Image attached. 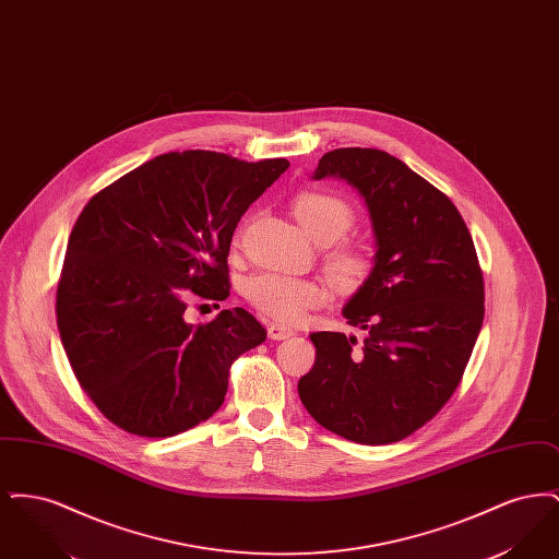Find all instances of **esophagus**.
<instances>
[{"label": "esophagus", "instance_id": "esophagus-1", "mask_svg": "<svg viewBox=\"0 0 559 559\" xmlns=\"http://www.w3.org/2000/svg\"><path fill=\"white\" fill-rule=\"evenodd\" d=\"M293 335V329L285 326V324H278V322H270L267 324V337L274 340V342H283V340H289Z\"/></svg>", "mask_w": 559, "mask_h": 559}]
</instances>
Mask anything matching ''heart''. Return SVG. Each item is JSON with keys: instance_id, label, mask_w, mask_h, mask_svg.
<instances>
[{"instance_id": "1", "label": "heart", "mask_w": 559, "mask_h": 559, "mask_svg": "<svg viewBox=\"0 0 559 559\" xmlns=\"http://www.w3.org/2000/svg\"><path fill=\"white\" fill-rule=\"evenodd\" d=\"M293 213L306 235L320 245L342 239L354 222V213L346 201L331 192H301L293 201ZM326 267L337 285L349 289L367 278L371 260L362 249L344 245L326 255ZM245 295L260 312L281 322H297L308 310L326 301V289L319 281L278 272H264L249 278Z\"/></svg>"}]
</instances>
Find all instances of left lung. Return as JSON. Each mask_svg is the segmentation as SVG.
I'll return each mask as SVG.
<instances>
[{
	"label": "left lung",
	"mask_w": 559,
	"mask_h": 559,
	"mask_svg": "<svg viewBox=\"0 0 559 559\" xmlns=\"http://www.w3.org/2000/svg\"><path fill=\"white\" fill-rule=\"evenodd\" d=\"M354 188L371 219V274L342 314L367 331H320L312 371L297 383L306 411L358 444L411 436L456 390L484 320V281L472 235L451 199L377 148H335L312 180Z\"/></svg>",
	"instance_id": "left-lung-1"
}]
</instances>
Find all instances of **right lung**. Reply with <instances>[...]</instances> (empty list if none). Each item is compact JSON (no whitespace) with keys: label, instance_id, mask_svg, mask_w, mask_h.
Returning <instances> with one entry per match:
<instances>
[{"label":"right lung","instance_id":"add662e5","mask_svg":"<svg viewBox=\"0 0 559 559\" xmlns=\"http://www.w3.org/2000/svg\"><path fill=\"white\" fill-rule=\"evenodd\" d=\"M287 167V159L167 153L83 207L67 245L56 317L73 372L108 421L167 438L222 406L230 365L266 342V331L242 308L194 326L185 319L187 299L217 304L230 295L235 228Z\"/></svg>","mask_w":559,"mask_h":559}]
</instances>
